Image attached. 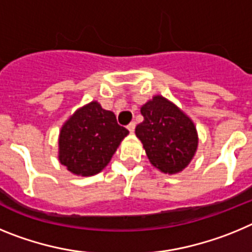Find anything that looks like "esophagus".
Segmentation results:
<instances>
[{"instance_id": "esophagus-1", "label": "esophagus", "mask_w": 252, "mask_h": 252, "mask_svg": "<svg viewBox=\"0 0 252 252\" xmlns=\"http://www.w3.org/2000/svg\"><path fill=\"white\" fill-rule=\"evenodd\" d=\"M135 127H136V124H135V122H131V124L127 125V130L130 131L131 133H133V131H135Z\"/></svg>"}]
</instances>
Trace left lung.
I'll return each mask as SVG.
<instances>
[{"label":"left lung","mask_w":252,"mask_h":252,"mask_svg":"<svg viewBox=\"0 0 252 252\" xmlns=\"http://www.w3.org/2000/svg\"><path fill=\"white\" fill-rule=\"evenodd\" d=\"M140 112L144 121L135 128L151 165L164 174H178L192 161L198 149L194 122L174 102L155 94Z\"/></svg>","instance_id":"1"}]
</instances>
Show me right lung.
<instances>
[{
	"instance_id": "add662e5",
	"label": "right lung",
	"mask_w": 252,
	"mask_h": 252,
	"mask_svg": "<svg viewBox=\"0 0 252 252\" xmlns=\"http://www.w3.org/2000/svg\"><path fill=\"white\" fill-rule=\"evenodd\" d=\"M128 135L112 111L92 101L78 108L63 124L58 137V159L78 177H91L103 170Z\"/></svg>"
}]
</instances>
